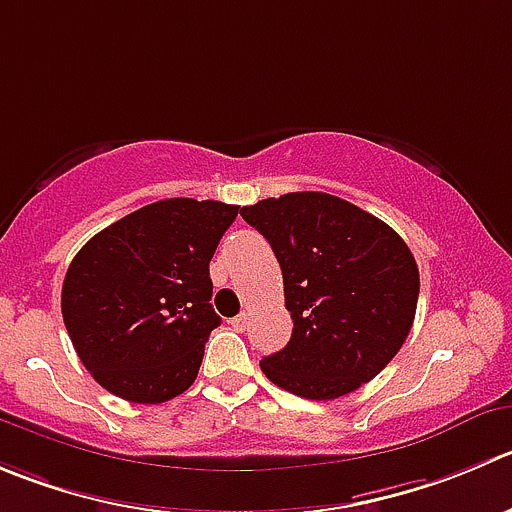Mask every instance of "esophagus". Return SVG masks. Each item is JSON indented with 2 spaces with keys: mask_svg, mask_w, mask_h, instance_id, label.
<instances>
[{
  "mask_svg": "<svg viewBox=\"0 0 512 512\" xmlns=\"http://www.w3.org/2000/svg\"><path fill=\"white\" fill-rule=\"evenodd\" d=\"M247 322H250V312H242V315L232 317V327H235V330H245Z\"/></svg>",
  "mask_w": 512,
  "mask_h": 512,
  "instance_id": "esophagus-1",
  "label": "esophagus"
}]
</instances>
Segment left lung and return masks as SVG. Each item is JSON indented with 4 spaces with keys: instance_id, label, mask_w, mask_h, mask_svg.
<instances>
[{
    "instance_id": "obj_1",
    "label": "left lung",
    "mask_w": 512,
    "mask_h": 512,
    "mask_svg": "<svg viewBox=\"0 0 512 512\" xmlns=\"http://www.w3.org/2000/svg\"><path fill=\"white\" fill-rule=\"evenodd\" d=\"M275 252L292 337L260 360L277 388L335 400L370 382L403 347L420 275L403 237L327 192H290L242 207Z\"/></svg>"
}]
</instances>
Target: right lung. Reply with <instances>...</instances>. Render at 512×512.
<instances>
[{
    "label": "right lung",
    "mask_w": 512,
    "mask_h": 512,
    "mask_svg": "<svg viewBox=\"0 0 512 512\" xmlns=\"http://www.w3.org/2000/svg\"><path fill=\"white\" fill-rule=\"evenodd\" d=\"M237 210L192 197L152 202L74 255L62 285L64 327L104 390L157 405L195 382L220 325L210 260Z\"/></svg>",
    "instance_id": "obj_1"
}]
</instances>
